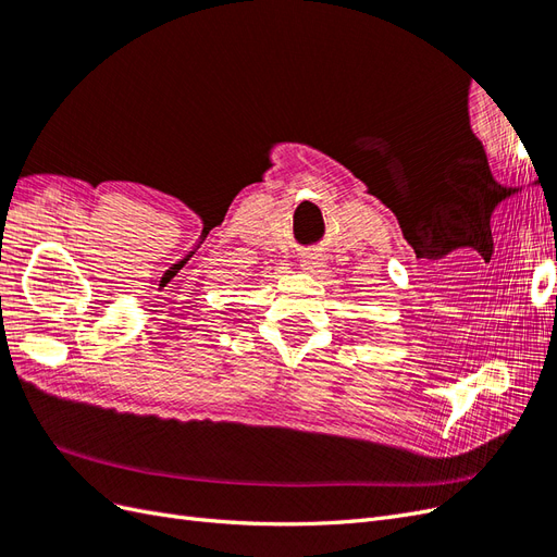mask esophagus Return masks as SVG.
I'll use <instances>...</instances> for the list:
<instances>
[{"mask_svg":"<svg viewBox=\"0 0 557 557\" xmlns=\"http://www.w3.org/2000/svg\"><path fill=\"white\" fill-rule=\"evenodd\" d=\"M301 267L309 269V272H315V269L323 267V260H320L318 256H307L305 260H301Z\"/></svg>","mask_w":557,"mask_h":557,"instance_id":"34e87169","label":"esophagus"}]
</instances>
